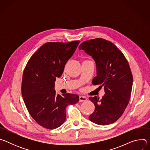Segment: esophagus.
<instances>
[{
  "instance_id": "1",
  "label": "esophagus",
  "mask_w": 150,
  "mask_h": 150,
  "mask_svg": "<svg viewBox=\"0 0 150 150\" xmlns=\"http://www.w3.org/2000/svg\"><path fill=\"white\" fill-rule=\"evenodd\" d=\"M87 99L86 98V97L85 96H79V102H83V101H85Z\"/></svg>"
}]
</instances>
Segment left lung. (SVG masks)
Wrapping results in <instances>:
<instances>
[{
	"mask_svg": "<svg viewBox=\"0 0 150 150\" xmlns=\"http://www.w3.org/2000/svg\"><path fill=\"white\" fill-rule=\"evenodd\" d=\"M92 56L96 63L97 76L93 85L104 87L101 99L90 97L95 110L90 121L107 125L117 121L123 115L131 95L133 77L129 63L123 53L112 42L97 38L82 42L79 46Z\"/></svg>",
	"mask_w": 150,
	"mask_h": 150,
	"instance_id": "1",
	"label": "left lung"
}]
</instances>
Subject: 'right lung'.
I'll use <instances>...</instances> for the list:
<instances>
[{
    "label": "right lung",
    "instance_id": "obj_1",
    "mask_svg": "<svg viewBox=\"0 0 150 150\" xmlns=\"http://www.w3.org/2000/svg\"><path fill=\"white\" fill-rule=\"evenodd\" d=\"M79 41L48 42L30 57L24 69L21 92L27 109L42 127L53 129L66 119V108L79 101L77 94L56 95V78L60 77Z\"/></svg>",
    "mask_w": 150,
    "mask_h": 150
}]
</instances>
